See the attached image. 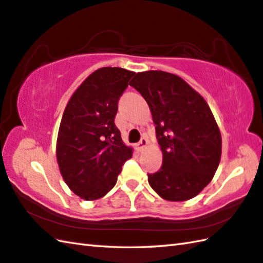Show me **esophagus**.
Listing matches in <instances>:
<instances>
[{
    "instance_id": "34e87169",
    "label": "esophagus",
    "mask_w": 263,
    "mask_h": 263,
    "mask_svg": "<svg viewBox=\"0 0 263 263\" xmlns=\"http://www.w3.org/2000/svg\"><path fill=\"white\" fill-rule=\"evenodd\" d=\"M146 145H147V139L145 137H142L141 141L137 143L136 147H137L138 151H142V149H144V148L146 147Z\"/></svg>"
}]
</instances>
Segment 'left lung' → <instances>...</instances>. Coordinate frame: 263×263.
I'll use <instances>...</instances> for the list:
<instances>
[{"label":"left lung","mask_w":263,"mask_h":263,"mask_svg":"<svg viewBox=\"0 0 263 263\" xmlns=\"http://www.w3.org/2000/svg\"><path fill=\"white\" fill-rule=\"evenodd\" d=\"M151 110L163 161L148 184L167 201L195 197L212 180L221 158V135L202 96L177 74L137 72L129 84Z\"/></svg>","instance_id":"1"}]
</instances>
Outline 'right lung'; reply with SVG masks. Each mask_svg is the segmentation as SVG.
<instances>
[{"mask_svg":"<svg viewBox=\"0 0 263 263\" xmlns=\"http://www.w3.org/2000/svg\"><path fill=\"white\" fill-rule=\"evenodd\" d=\"M134 74L122 68H100L74 90L64 109L57 160L66 184L80 199L103 197L132 158L133 148L122 142L115 118Z\"/></svg>","mask_w":263,"mask_h":263,"instance_id":"obj_1","label":"right lung"}]
</instances>
